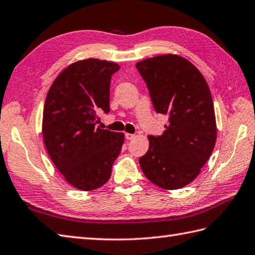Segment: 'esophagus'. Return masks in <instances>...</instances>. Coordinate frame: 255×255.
<instances>
[{
  "label": "esophagus",
  "instance_id": "34e87169",
  "mask_svg": "<svg viewBox=\"0 0 255 255\" xmlns=\"http://www.w3.org/2000/svg\"><path fill=\"white\" fill-rule=\"evenodd\" d=\"M125 138H126L127 140H131V139H133V138H134V134H132V133H129V132H126V133H125Z\"/></svg>",
  "mask_w": 255,
  "mask_h": 255
}]
</instances>
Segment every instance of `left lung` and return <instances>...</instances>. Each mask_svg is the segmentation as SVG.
I'll return each mask as SVG.
<instances>
[{
    "instance_id": "obj_1",
    "label": "left lung",
    "mask_w": 255,
    "mask_h": 255,
    "mask_svg": "<svg viewBox=\"0 0 255 255\" xmlns=\"http://www.w3.org/2000/svg\"><path fill=\"white\" fill-rule=\"evenodd\" d=\"M136 68L155 112L169 117L161 136L148 137L149 149L140 156V166L161 188L186 186L209 159L217 138L208 84L192 62L171 53L144 59Z\"/></svg>"
}]
</instances>
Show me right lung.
Instances as JSON below:
<instances>
[{"instance_id":"obj_1","label":"right lung","mask_w":255,"mask_h":255,"mask_svg":"<svg viewBox=\"0 0 255 255\" xmlns=\"http://www.w3.org/2000/svg\"><path fill=\"white\" fill-rule=\"evenodd\" d=\"M115 62L90 58L73 62L53 81L45 101L42 137L53 164L81 191L110 180L125 134L96 127L97 114L110 113Z\"/></svg>"}]
</instances>
